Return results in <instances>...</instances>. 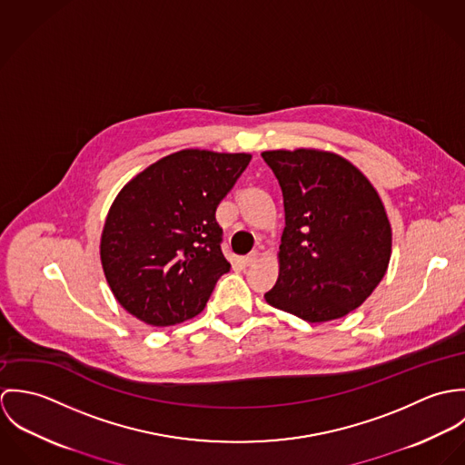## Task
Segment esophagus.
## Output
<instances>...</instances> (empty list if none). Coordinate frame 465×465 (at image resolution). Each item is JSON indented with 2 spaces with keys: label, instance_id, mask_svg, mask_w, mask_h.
<instances>
[{
  "label": "esophagus",
  "instance_id": "34e87169",
  "mask_svg": "<svg viewBox=\"0 0 465 465\" xmlns=\"http://www.w3.org/2000/svg\"><path fill=\"white\" fill-rule=\"evenodd\" d=\"M256 262H258V252H251L249 256L242 258V265L243 266H252Z\"/></svg>",
  "mask_w": 465,
  "mask_h": 465
}]
</instances>
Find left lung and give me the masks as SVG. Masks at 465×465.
<instances>
[{
  "label": "left lung",
  "mask_w": 465,
  "mask_h": 465,
  "mask_svg": "<svg viewBox=\"0 0 465 465\" xmlns=\"http://www.w3.org/2000/svg\"><path fill=\"white\" fill-rule=\"evenodd\" d=\"M279 181L284 231L266 302L306 322L345 317L374 292L392 254V229L374 186L338 153H262Z\"/></svg>",
  "instance_id": "8db88e82"
}]
</instances>
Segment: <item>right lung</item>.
Listing matches in <instances>:
<instances>
[{"label": "right lung", "mask_w": 465, "mask_h": 465, "mask_svg": "<svg viewBox=\"0 0 465 465\" xmlns=\"http://www.w3.org/2000/svg\"><path fill=\"white\" fill-rule=\"evenodd\" d=\"M251 153L188 148L129 181L113 202L100 260L116 301L141 322L166 328L205 308L229 272L214 213Z\"/></svg>", "instance_id": "1"}]
</instances>
